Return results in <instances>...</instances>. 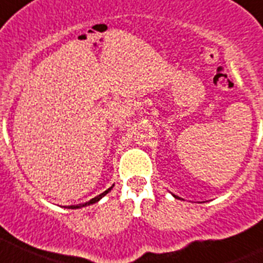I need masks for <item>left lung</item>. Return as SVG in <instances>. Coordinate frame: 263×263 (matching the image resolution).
<instances>
[{"mask_svg": "<svg viewBox=\"0 0 263 263\" xmlns=\"http://www.w3.org/2000/svg\"><path fill=\"white\" fill-rule=\"evenodd\" d=\"M173 196H175V198H177V199H178V196H176V195H173Z\"/></svg>", "mask_w": 263, "mask_h": 263, "instance_id": "obj_1", "label": "left lung"}]
</instances>
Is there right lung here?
<instances>
[{
    "instance_id": "right-lung-1",
    "label": "right lung",
    "mask_w": 263,
    "mask_h": 263,
    "mask_svg": "<svg viewBox=\"0 0 263 263\" xmlns=\"http://www.w3.org/2000/svg\"><path fill=\"white\" fill-rule=\"evenodd\" d=\"M113 186H114V185H113ZM113 186H111V187H109L108 190L104 191V193H101L100 195L95 196V198H92V199H91V200H88V202L82 203V204H77V205H68V207H65V208H68V210H77V208H82V207H86V205H90V204H93V203H98L99 200H100L101 198H103V196H105L106 194H108L109 191H110L111 189H113Z\"/></svg>"
}]
</instances>
